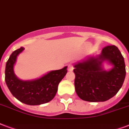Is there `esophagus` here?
Here are the masks:
<instances>
[{"instance_id":"obj_1","label":"esophagus","mask_w":129,"mask_h":129,"mask_svg":"<svg viewBox=\"0 0 129 129\" xmlns=\"http://www.w3.org/2000/svg\"><path fill=\"white\" fill-rule=\"evenodd\" d=\"M73 70H74L73 65L70 63V64H69L68 66V71L71 72V71H72Z\"/></svg>"}]
</instances>
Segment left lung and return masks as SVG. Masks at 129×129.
<instances>
[{"instance_id": "1", "label": "left lung", "mask_w": 129, "mask_h": 129, "mask_svg": "<svg viewBox=\"0 0 129 129\" xmlns=\"http://www.w3.org/2000/svg\"><path fill=\"white\" fill-rule=\"evenodd\" d=\"M104 62L112 65V68L106 71ZM74 68L76 94L86 102L110 100L118 92L125 78L124 57L114 45L104 47L100 55L88 56L75 63Z\"/></svg>"}]
</instances>
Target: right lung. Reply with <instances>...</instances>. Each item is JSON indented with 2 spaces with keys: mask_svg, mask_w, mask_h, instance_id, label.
<instances>
[{
  "mask_svg": "<svg viewBox=\"0 0 129 129\" xmlns=\"http://www.w3.org/2000/svg\"><path fill=\"white\" fill-rule=\"evenodd\" d=\"M24 49L21 47L10 55L6 63V84L11 94L23 104L37 106L48 103L55 96L58 85L66 74L68 67L50 71L34 80H21L15 74L14 66L17 56Z\"/></svg>",
  "mask_w": 129,
  "mask_h": 129,
  "instance_id": "add662e5",
  "label": "right lung"
}]
</instances>
